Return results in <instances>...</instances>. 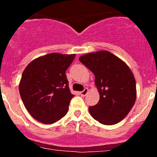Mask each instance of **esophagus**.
<instances>
[{
	"instance_id": "esophagus-1",
	"label": "esophagus",
	"mask_w": 157,
	"mask_h": 157,
	"mask_svg": "<svg viewBox=\"0 0 157 157\" xmlns=\"http://www.w3.org/2000/svg\"><path fill=\"white\" fill-rule=\"evenodd\" d=\"M88 92H89V89H88L87 88H86V89H85L82 91H81L80 94L82 97H85L86 94H87Z\"/></svg>"
}]
</instances>
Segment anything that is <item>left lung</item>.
Returning <instances> with one entry per match:
<instances>
[{
  "instance_id": "1",
  "label": "left lung",
  "mask_w": 157,
  "mask_h": 157,
  "mask_svg": "<svg viewBox=\"0 0 157 157\" xmlns=\"http://www.w3.org/2000/svg\"><path fill=\"white\" fill-rule=\"evenodd\" d=\"M79 60L92 71L100 100L89 110L91 117L106 125L123 120L134 106L136 98V80L130 68L108 51L91 52Z\"/></svg>"
}]
</instances>
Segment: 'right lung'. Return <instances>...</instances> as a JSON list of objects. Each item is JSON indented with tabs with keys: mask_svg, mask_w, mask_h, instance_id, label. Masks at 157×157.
<instances>
[{
	"mask_svg": "<svg viewBox=\"0 0 157 157\" xmlns=\"http://www.w3.org/2000/svg\"><path fill=\"white\" fill-rule=\"evenodd\" d=\"M75 55L48 54L32 60L23 71L20 95L28 112L40 122L55 123L67 113L74 95L66 71Z\"/></svg>",
	"mask_w": 157,
	"mask_h": 157,
	"instance_id": "add662e5",
	"label": "right lung"
}]
</instances>
